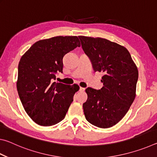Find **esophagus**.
<instances>
[{
	"label": "esophagus",
	"instance_id": "obj_1",
	"mask_svg": "<svg viewBox=\"0 0 157 157\" xmlns=\"http://www.w3.org/2000/svg\"><path fill=\"white\" fill-rule=\"evenodd\" d=\"M84 90L85 88H83V87H80V88H79V91H84Z\"/></svg>",
	"mask_w": 157,
	"mask_h": 157
}]
</instances>
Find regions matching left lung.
<instances>
[{"label": "left lung", "instance_id": "obj_1", "mask_svg": "<svg viewBox=\"0 0 157 157\" xmlns=\"http://www.w3.org/2000/svg\"><path fill=\"white\" fill-rule=\"evenodd\" d=\"M78 37L94 70L104 73L102 89H86L85 118L95 126L109 128L125 116L134 102L139 71L124 46L100 37Z\"/></svg>", "mask_w": 157, "mask_h": 157}]
</instances>
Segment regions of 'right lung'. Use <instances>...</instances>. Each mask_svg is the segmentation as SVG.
Returning a JSON list of instances; mask_svg holds the SVG:
<instances>
[{
    "label": "right lung",
    "mask_w": 157,
    "mask_h": 157,
    "mask_svg": "<svg viewBox=\"0 0 157 157\" xmlns=\"http://www.w3.org/2000/svg\"><path fill=\"white\" fill-rule=\"evenodd\" d=\"M80 46L76 36H58L36 41L21 57L17 87L25 111L41 126L59 123L67 113L79 86L55 82L62 73L63 57Z\"/></svg>",
    "instance_id": "obj_1"
}]
</instances>
